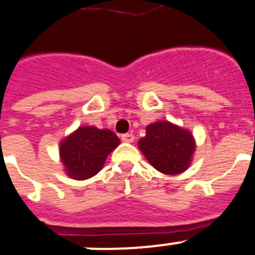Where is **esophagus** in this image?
<instances>
[{"label":"esophagus","mask_w":255,"mask_h":255,"mask_svg":"<svg viewBox=\"0 0 255 255\" xmlns=\"http://www.w3.org/2000/svg\"><path fill=\"white\" fill-rule=\"evenodd\" d=\"M122 141H123V142H127V143L133 142V141H134V136L132 133L122 134Z\"/></svg>","instance_id":"obj_1"}]
</instances>
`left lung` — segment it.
I'll use <instances>...</instances> for the list:
<instances>
[{"label": "left lung", "instance_id": "8db88e82", "mask_svg": "<svg viewBox=\"0 0 255 255\" xmlns=\"http://www.w3.org/2000/svg\"><path fill=\"white\" fill-rule=\"evenodd\" d=\"M138 147L155 169L164 174H180L191 164L195 140L190 130L160 121L146 127Z\"/></svg>", "mask_w": 255, "mask_h": 255}]
</instances>
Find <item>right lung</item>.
<instances>
[{
    "label": "right lung",
    "instance_id": "obj_1",
    "mask_svg": "<svg viewBox=\"0 0 255 255\" xmlns=\"http://www.w3.org/2000/svg\"><path fill=\"white\" fill-rule=\"evenodd\" d=\"M121 143L110 129L79 127L60 142V159L73 180H87L104 167L108 155Z\"/></svg>",
    "mask_w": 255,
    "mask_h": 255
}]
</instances>
